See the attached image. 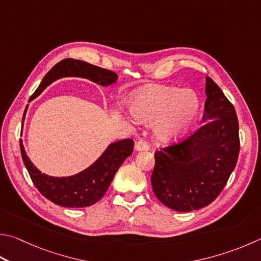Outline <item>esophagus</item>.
Wrapping results in <instances>:
<instances>
[{
    "instance_id": "1",
    "label": "esophagus",
    "mask_w": 261,
    "mask_h": 261,
    "mask_svg": "<svg viewBox=\"0 0 261 261\" xmlns=\"http://www.w3.org/2000/svg\"><path fill=\"white\" fill-rule=\"evenodd\" d=\"M135 147H136L137 150H149V148H150L149 144L144 139H139L138 141H137Z\"/></svg>"
}]
</instances>
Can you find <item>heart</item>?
<instances>
[{
    "instance_id": "b5f03b06",
    "label": "heart",
    "mask_w": 261,
    "mask_h": 261,
    "mask_svg": "<svg viewBox=\"0 0 261 261\" xmlns=\"http://www.w3.org/2000/svg\"><path fill=\"white\" fill-rule=\"evenodd\" d=\"M200 111V100L191 90L174 87H150L132 100V112L144 122L155 121V136L162 141H171L185 134Z\"/></svg>"
}]
</instances>
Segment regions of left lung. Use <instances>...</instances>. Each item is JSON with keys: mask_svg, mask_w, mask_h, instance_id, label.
<instances>
[{"mask_svg": "<svg viewBox=\"0 0 261 261\" xmlns=\"http://www.w3.org/2000/svg\"><path fill=\"white\" fill-rule=\"evenodd\" d=\"M203 124L176 143L156 149L151 173L155 196L189 212L209 205L226 186L240 154L239 120L221 89L206 77Z\"/></svg>", "mask_w": 261, "mask_h": 261, "instance_id": "left-lung-1", "label": "left lung"}]
</instances>
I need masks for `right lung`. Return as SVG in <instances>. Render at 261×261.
<instances>
[{
	"mask_svg": "<svg viewBox=\"0 0 261 261\" xmlns=\"http://www.w3.org/2000/svg\"><path fill=\"white\" fill-rule=\"evenodd\" d=\"M66 76L88 79L100 85L114 83L117 74L113 70L98 67L82 60L67 58L56 64L42 80L40 87L32 94L31 100L54 81ZM132 139L112 144L91 167L72 177L55 178L41 173L27 158L20 140L21 158L33 184L42 195L55 204L66 207H85L94 204L105 195L118 168L134 151Z\"/></svg>",
	"mask_w": 261,
	"mask_h": 261,
	"instance_id": "right-lung-1",
	"label": "right lung"
}]
</instances>
